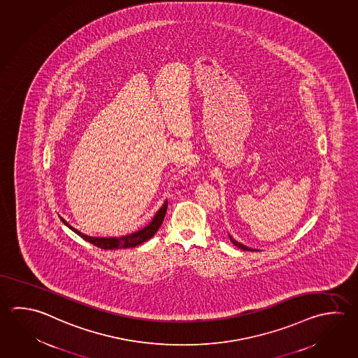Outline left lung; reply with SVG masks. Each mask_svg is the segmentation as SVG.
<instances>
[{
    "label": "left lung",
    "instance_id": "left-lung-1",
    "mask_svg": "<svg viewBox=\"0 0 358 358\" xmlns=\"http://www.w3.org/2000/svg\"><path fill=\"white\" fill-rule=\"evenodd\" d=\"M228 236H229V240H231V242L234 243V246H237V248H241V250H243V251H259V250H255V248H248V246L242 245V243H240V242H237V241L234 240V238H232V236H231V234H228Z\"/></svg>",
    "mask_w": 358,
    "mask_h": 358
}]
</instances>
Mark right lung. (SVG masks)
Returning <instances> with one entry per match:
<instances>
[{"label": "right lung", "mask_w": 358, "mask_h": 358, "mask_svg": "<svg viewBox=\"0 0 358 358\" xmlns=\"http://www.w3.org/2000/svg\"><path fill=\"white\" fill-rule=\"evenodd\" d=\"M166 209H168V201L164 202L162 208L156 212L152 221L150 222L146 227H143V229L134 232V234L122 236V237H91V236L83 234L82 232H79L78 229L73 228L63 218H62V221L64 222V224H66L76 234H78L79 237H82L83 240L88 241L92 245H94V246H97L99 248H103V250H118V248H135V246H138L140 243H143L145 241L150 240L157 232V229L160 228V226H162L164 217H165V213H166Z\"/></svg>", "instance_id": "obj_1"}]
</instances>
